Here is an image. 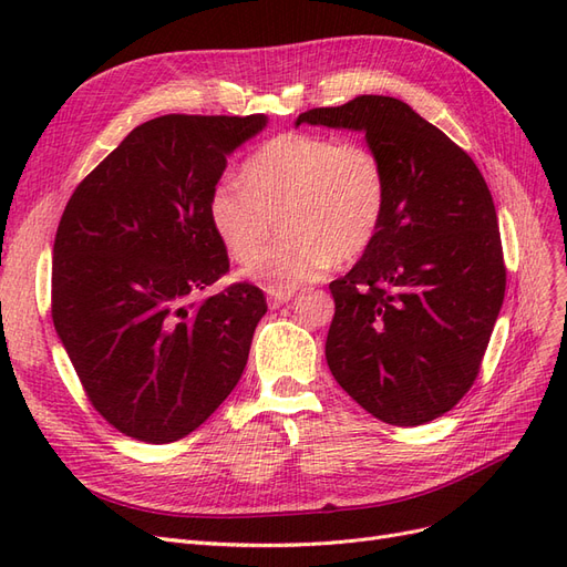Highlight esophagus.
Masks as SVG:
<instances>
[{"label":"esophagus","instance_id":"obj_1","mask_svg":"<svg viewBox=\"0 0 567 567\" xmlns=\"http://www.w3.org/2000/svg\"><path fill=\"white\" fill-rule=\"evenodd\" d=\"M293 298V290H267V302L269 307H281L284 302H288Z\"/></svg>","mask_w":567,"mask_h":567}]
</instances>
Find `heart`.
Here are the masks:
<instances>
[{
	"mask_svg": "<svg viewBox=\"0 0 567 567\" xmlns=\"http://www.w3.org/2000/svg\"><path fill=\"white\" fill-rule=\"evenodd\" d=\"M205 210L236 262L264 245L279 216L282 238L254 254L244 274L269 290H293L371 248L388 210V173L364 142L286 132L250 153L241 184L219 179Z\"/></svg>",
	"mask_w": 567,
	"mask_h": 567,
	"instance_id": "b5f03b06",
	"label": "heart"
}]
</instances>
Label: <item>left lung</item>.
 <instances>
[{"label":"left lung","mask_w":567,"mask_h":567,"mask_svg":"<svg viewBox=\"0 0 567 567\" xmlns=\"http://www.w3.org/2000/svg\"><path fill=\"white\" fill-rule=\"evenodd\" d=\"M367 132L388 173L371 248L329 284L326 362L350 398L390 425L454 409L483 367L506 265L494 200L466 151L392 96L312 109L298 125Z\"/></svg>","instance_id":"1"}]
</instances>
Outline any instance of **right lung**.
<instances>
[{
    "label": "right lung",
    "mask_w": 567,
    "mask_h": 567,
    "mask_svg": "<svg viewBox=\"0 0 567 567\" xmlns=\"http://www.w3.org/2000/svg\"><path fill=\"white\" fill-rule=\"evenodd\" d=\"M267 123L173 113L134 127L61 215L51 319L90 404L115 431L167 444L194 433L246 369L265 293L234 281L208 221L227 156Z\"/></svg>",
    "instance_id": "add662e5"
}]
</instances>
